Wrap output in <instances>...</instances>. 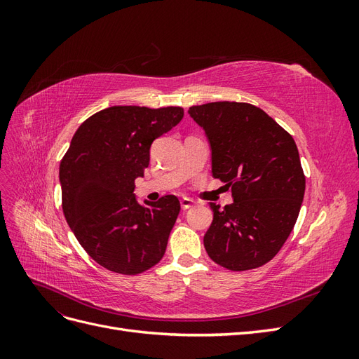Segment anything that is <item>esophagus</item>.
<instances>
[{"instance_id":"34e87169","label":"esophagus","mask_w":359,"mask_h":359,"mask_svg":"<svg viewBox=\"0 0 359 359\" xmlns=\"http://www.w3.org/2000/svg\"><path fill=\"white\" fill-rule=\"evenodd\" d=\"M194 205V202L191 201V199H187V198H184V199H181V208L186 211V210H189V208H191V206Z\"/></svg>"}]
</instances>
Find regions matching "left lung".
<instances>
[{"label": "left lung", "mask_w": 359, "mask_h": 359, "mask_svg": "<svg viewBox=\"0 0 359 359\" xmlns=\"http://www.w3.org/2000/svg\"><path fill=\"white\" fill-rule=\"evenodd\" d=\"M190 116L208 136L212 177L232 189L203 236L206 253L231 271L255 269L283 247L306 191L295 140L260 107L214 102L191 106Z\"/></svg>", "instance_id": "1"}]
</instances>
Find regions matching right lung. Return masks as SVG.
I'll use <instances>...</instances> for the list:
<instances>
[{
	"label": "right lung",
	"instance_id": "add662e5",
	"mask_svg": "<svg viewBox=\"0 0 359 359\" xmlns=\"http://www.w3.org/2000/svg\"><path fill=\"white\" fill-rule=\"evenodd\" d=\"M184 116L180 106H112L76 130L60 165L62 212L76 240L97 264L136 276L158 264L181 205L168 194L139 203L135 180L149 148Z\"/></svg>",
	"mask_w": 359,
	"mask_h": 359
}]
</instances>
